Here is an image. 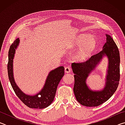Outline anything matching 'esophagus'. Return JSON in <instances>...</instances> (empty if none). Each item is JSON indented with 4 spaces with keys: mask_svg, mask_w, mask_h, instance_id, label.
<instances>
[{
    "mask_svg": "<svg viewBox=\"0 0 125 125\" xmlns=\"http://www.w3.org/2000/svg\"><path fill=\"white\" fill-rule=\"evenodd\" d=\"M71 70H72L71 68L69 66H68V65L65 67V73H70L71 72Z\"/></svg>",
    "mask_w": 125,
    "mask_h": 125,
    "instance_id": "1",
    "label": "esophagus"
}]
</instances>
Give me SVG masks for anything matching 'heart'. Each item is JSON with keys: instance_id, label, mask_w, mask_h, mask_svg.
Listing matches in <instances>:
<instances>
[{"instance_id": "heart-1", "label": "heart", "mask_w": 125, "mask_h": 125, "mask_svg": "<svg viewBox=\"0 0 125 125\" xmlns=\"http://www.w3.org/2000/svg\"><path fill=\"white\" fill-rule=\"evenodd\" d=\"M77 47H80V50L74 54V58L75 60L82 61L86 60L94 51L96 45V40L94 36L82 35L78 37L76 41Z\"/></svg>"}]
</instances>
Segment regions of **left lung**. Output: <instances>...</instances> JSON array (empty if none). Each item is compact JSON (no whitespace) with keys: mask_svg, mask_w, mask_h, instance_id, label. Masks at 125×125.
Here are the masks:
<instances>
[{"mask_svg":"<svg viewBox=\"0 0 125 125\" xmlns=\"http://www.w3.org/2000/svg\"><path fill=\"white\" fill-rule=\"evenodd\" d=\"M106 35V42L101 51L93 55L87 61L83 62H74L72 64V70L74 73L73 92L77 100L80 104L85 106H98L105 103L114 94L119 84V51L110 36ZM104 55H107L109 60L105 86L101 91H92L86 85V78Z\"/></svg>","mask_w":125,"mask_h":125,"instance_id":"obj_1","label":"left lung"}]
</instances>
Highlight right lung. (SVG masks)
<instances>
[{
    "instance_id": "right-lung-1",
    "label": "right lung",
    "mask_w": 125,
    "mask_h": 125,
    "mask_svg": "<svg viewBox=\"0 0 125 125\" xmlns=\"http://www.w3.org/2000/svg\"><path fill=\"white\" fill-rule=\"evenodd\" d=\"M19 43V39H17L10 46L8 52V73L10 84L17 96L27 106L33 109L45 108L51 105L54 100L58 84L64 75V68L61 66L51 71L41 92L35 95H27L16 85L13 77L12 62L15 50Z\"/></svg>"
}]
</instances>
